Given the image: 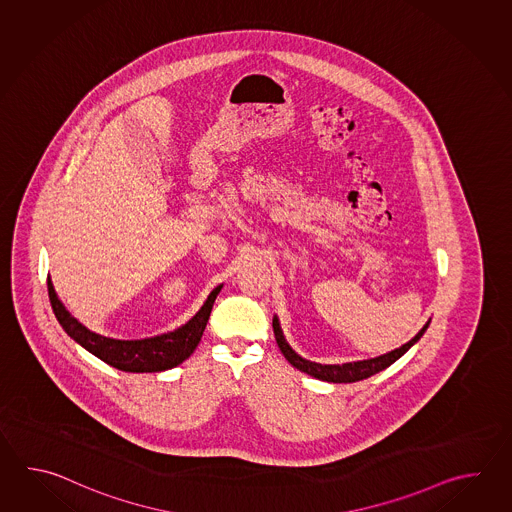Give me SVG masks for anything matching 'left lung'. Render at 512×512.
<instances>
[{"label":"left lung","instance_id":"obj_1","mask_svg":"<svg viewBox=\"0 0 512 512\" xmlns=\"http://www.w3.org/2000/svg\"><path fill=\"white\" fill-rule=\"evenodd\" d=\"M428 326H430V320L426 322L423 329L410 342H406L401 348L388 351L384 355H379L375 359L355 360V362H344V364H320V362H311V360L300 357L289 346V342L285 340V337H283L282 326H280L278 316L272 318L274 337H276V344H278V348L282 351L283 357L289 360L296 370L304 371V373L315 377L318 381L335 382V384L362 381V379H368V377L379 373V371L386 370L388 366H392L395 360L401 359L408 349L415 346L421 340Z\"/></svg>","mask_w":512,"mask_h":512}]
</instances>
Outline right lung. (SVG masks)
I'll list each match as a JSON object with an SVG mask.
<instances>
[{"mask_svg":"<svg viewBox=\"0 0 512 512\" xmlns=\"http://www.w3.org/2000/svg\"><path fill=\"white\" fill-rule=\"evenodd\" d=\"M221 287L223 283L216 289H212V293L208 294L205 304L201 305L196 315L174 331L155 335V337L137 338V340H119V338L98 335L95 331L87 329L84 324H80L58 298L51 278H47L49 300L53 305L56 320L60 322V326L64 327L67 335L102 362H106L117 370L130 371V373H157V371L172 370L181 362H185L194 353L199 340L203 337L208 316Z\"/></svg>","mask_w":512,"mask_h":512,"instance_id":"right-lung-1","label":"right lung"}]
</instances>
